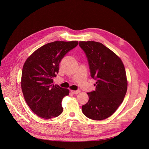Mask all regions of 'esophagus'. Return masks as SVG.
Masks as SVG:
<instances>
[{
    "label": "esophagus",
    "instance_id": "34e87169",
    "mask_svg": "<svg viewBox=\"0 0 149 149\" xmlns=\"http://www.w3.org/2000/svg\"><path fill=\"white\" fill-rule=\"evenodd\" d=\"M70 92H71L72 93H74V94H77V93H79L80 92V90H77V91H70Z\"/></svg>",
    "mask_w": 149,
    "mask_h": 149
}]
</instances>
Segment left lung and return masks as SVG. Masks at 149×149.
<instances>
[{
	"mask_svg": "<svg viewBox=\"0 0 149 149\" xmlns=\"http://www.w3.org/2000/svg\"><path fill=\"white\" fill-rule=\"evenodd\" d=\"M88 60L91 76L96 89L87 93L88 103L82 112L88 118L102 120L111 116L122 103L127 89L126 70L121 58L103 44L80 41Z\"/></svg>",
	"mask_w": 149,
	"mask_h": 149,
	"instance_id": "8db88e82",
	"label": "left lung"
}]
</instances>
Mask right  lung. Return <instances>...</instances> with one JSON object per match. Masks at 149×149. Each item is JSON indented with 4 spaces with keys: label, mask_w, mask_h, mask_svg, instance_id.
Returning <instances> with one entry per match:
<instances>
[{
    "label": "right lung",
    "mask_w": 149,
    "mask_h": 149,
    "mask_svg": "<svg viewBox=\"0 0 149 149\" xmlns=\"http://www.w3.org/2000/svg\"><path fill=\"white\" fill-rule=\"evenodd\" d=\"M77 41H56L35 51L23 66L21 88L26 103L36 115L51 119L60 115L62 100L69 91L53 84L59 63L65 54L76 47Z\"/></svg>",
    "instance_id": "right-lung-1"
}]
</instances>
